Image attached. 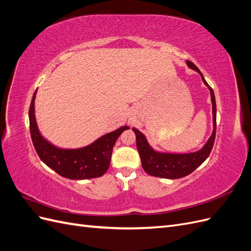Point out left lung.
<instances>
[{"instance_id":"1","label":"left lung","mask_w":251,"mask_h":251,"mask_svg":"<svg viewBox=\"0 0 251 251\" xmlns=\"http://www.w3.org/2000/svg\"><path fill=\"white\" fill-rule=\"evenodd\" d=\"M188 68L198 72L201 78L210 92V100L212 103V133L210 137L204 144L202 149L193 153L178 154L168 153V151H159L151 147L146 136L141 133L138 128L133 127V132L136 135V144H137L138 153L140 155L141 164L143 170L151 176L165 178V179H179L185 177L193 173L199 165H201L209 156L216 138V127H217V105L214 90L205 80L203 74L192 62L186 60Z\"/></svg>"}]
</instances>
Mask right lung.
<instances>
[{"mask_svg":"<svg viewBox=\"0 0 251 251\" xmlns=\"http://www.w3.org/2000/svg\"><path fill=\"white\" fill-rule=\"evenodd\" d=\"M35 95L36 91L30 103L29 124L33 146L41 160L62 177L71 180H85L102 176L110 166L114 144L120 134L130 127L127 126H120L82 148H58L45 138L37 127L34 114Z\"/></svg>","mask_w":251,"mask_h":251,"instance_id":"add662e5","label":"right lung"}]
</instances>
